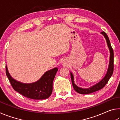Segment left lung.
Returning a JSON list of instances; mask_svg holds the SVG:
<instances>
[{
	"label": "left lung",
	"instance_id": "left-lung-1",
	"mask_svg": "<svg viewBox=\"0 0 120 120\" xmlns=\"http://www.w3.org/2000/svg\"><path fill=\"white\" fill-rule=\"evenodd\" d=\"M101 34H102L106 39L107 46L109 50V52H110V56H109V66L108 67V69H107V71L105 76L104 77V78L102 80H101L98 83H97L96 85H94L92 87H90L88 88H82L80 87H79L77 86V85L75 84L74 82V76L71 72H70L71 75V82L73 87L75 90L76 91L77 93H79L81 94H90V93H94L95 92H96L97 90H99L103 88L106 84L108 82L109 80L110 79L111 77L112 76L113 70H114V52L113 49L112 48L110 41H109V38L107 36L106 33L104 32H101Z\"/></svg>",
	"mask_w": 120,
	"mask_h": 120
}]
</instances>
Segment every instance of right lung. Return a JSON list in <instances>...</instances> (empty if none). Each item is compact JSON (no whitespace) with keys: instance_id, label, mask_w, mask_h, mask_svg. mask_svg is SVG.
I'll use <instances>...</instances> for the list:
<instances>
[{"instance_id":"1","label":"right lung","mask_w":120,"mask_h":120,"mask_svg":"<svg viewBox=\"0 0 120 120\" xmlns=\"http://www.w3.org/2000/svg\"><path fill=\"white\" fill-rule=\"evenodd\" d=\"M58 70V68H55L48 71L36 82L24 84L12 78L6 66V75L14 90L24 96L33 99H44L50 96L52 92L53 82Z\"/></svg>"}]
</instances>
